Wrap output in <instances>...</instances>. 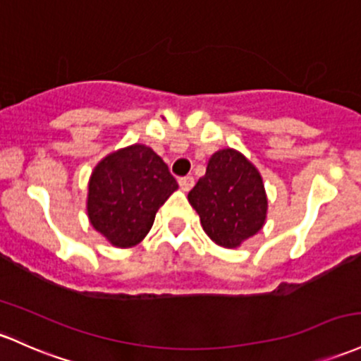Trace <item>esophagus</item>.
<instances>
[{
	"label": "esophagus",
	"instance_id": "obj_1",
	"mask_svg": "<svg viewBox=\"0 0 361 361\" xmlns=\"http://www.w3.org/2000/svg\"><path fill=\"white\" fill-rule=\"evenodd\" d=\"M178 183H180V188L183 190V192H188V190H192L193 187V176H183L178 180Z\"/></svg>",
	"mask_w": 361,
	"mask_h": 361
}]
</instances>
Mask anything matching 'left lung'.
<instances>
[{"label":"left lung","mask_w":361,"mask_h":361,"mask_svg":"<svg viewBox=\"0 0 361 361\" xmlns=\"http://www.w3.org/2000/svg\"><path fill=\"white\" fill-rule=\"evenodd\" d=\"M188 202L214 243L236 248L262 229L267 195L259 169L235 149L212 154Z\"/></svg>","instance_id":"1"}]
</instances>
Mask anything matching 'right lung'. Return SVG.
Instances as JSON below:
<instances>
[{"mask_svg": "<svg viewBox=\"0 0 361 361\" xmlns=\"http://www.w3.org/2000/svg\"><path fill=\"white\" fill-rule=\"evenodd\" d=\"M178 188L168 164L147 145L111 152L89 180L87 216L97 233L118 248L147 236L156 212Z\"/></svg>", "mask_w": 361, "mask_h": 361, "instance_id": "add662e5", "label": "right lung"}]
</instances>
